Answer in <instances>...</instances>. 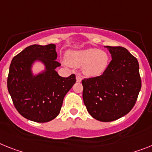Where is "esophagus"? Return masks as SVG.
<instances>
[{
    "mask_svg": "<svg viewBox=\"0 0 152 152\" xmlns=\"http://www.w3.org/2000/svg\"><path fill=\"white\" fill-rule=\"evenodd\" d=\"M81 80H82V77L80 76V75H76V81L78 83L81 82Z\"/></svg>",
    "mask_w": 152,
    "mask_h": 152,
    "instance_id": "34e87169",
    "label": "esophagus"
}]
</instances>
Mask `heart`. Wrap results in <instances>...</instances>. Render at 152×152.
<instances>
[{"label": "heart", "instance_id": "obj_1", "mask_svg": "<svg viewBox=\"0 0 152 152\" xmlns=\"http://www.w3.org/2000/svg\"><path fill=\"white\" fill-rule=\"evenodd\" d=\"M67 61L70 66L80 67L83 66V72L86 76L100 75L107 69L109 56L106 52L98 48H88L74 51L67 55Z\"/></svg>", "mask_w": 152, "mask_h": 152}]
</instances>
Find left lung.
Here are the masks:
<instances>
[{"label":"left lung","instance_id":"left-lung-1","mask_svg":"<svg viewBox=\"0 0 152 152\" xmlns=\"http://www.w3.org/2000/svg\"><path fill=\"white\" fill-rule=\"evenodd\" d=\"M112 60L102 75L83 79V99L92 117L113 121L129 113L141 87L137 59L121 46H107Z\"/></svg>","mask_w":152,"mask_h":152}]
</instances>
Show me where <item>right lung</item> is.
Returning <instances> with one entry per match:
<instances>
[{
    "mask_svg": "<svg viewBox=\"0 0 152 152\" xmlns=\"http://www.w3.org/2000/svg\"><path fill=\"white\" fill-rule=\"evenodd\" d=\"M56 45H32L13 58L7 76V90L18 113L25 118L45 123L58 115L66 94L76 82V75L58 76L56 68L60 63L56 59ZM35 59L44 62L47 71L32 77L30 71Z\"/></svg>",
    "mask_w": 152,
    "mask_h": 152,
    "instance_id": "right-lung-1",
    "label": "right lung"
}]
</instances>
